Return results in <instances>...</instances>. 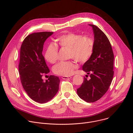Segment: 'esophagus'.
Masks as SVG:
<instances>
[{
    "mask_svg": "<svg viewBox=\"0 0 133 133\" xmlns=\"http://www.w3.org/2000/svg\"><path fill=\"white\" fill-rule=\"evenodd\" d=\"M71 78H72L71 76H62V79H65V80L69 79H71Z\"/></svg>",
    "mask_w": 133,
    "mask_h": 133,
    "instance_id": "esophagus-1",
    "label": "esophagus"
}]
</instances>
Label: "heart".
Masks as SVG:
<instances>
[{"label": "heart", "mask_w": 133, "mask_h": 133, "mask_svg": "<svg viewBox=\"0 0 133 133\" xmlns=\"http://www.w3.org/2000/svg\"><path fill=\"white\" fill-rule=\"evenodd\" d=\"M57 45L61 48H68V57L80 63L87 61L92 55L94 50V42L88 37H82L81 35L68 32L61 35L56 39ZM58 48L55 45H48L44 53L46 60L54 64L57 60ZM77 65L73 61H62L53 68L54 74L64 76H71Z\"/></svg>", "instance_id": "b5f03b06"}]
</instances>
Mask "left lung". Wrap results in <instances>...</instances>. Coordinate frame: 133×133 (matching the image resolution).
I'll return each mask as SVG.
<instances>
[{"label": "left lung", "mask_w": 133, "mask_h": 133, "mask_svg": "<svg viewBox=\"0 0 133 133\" xmlns=\"http://www.w3.org/2000/svg\"><path fill=\"white\" fill-rule=\"evenodd\" d=\"M89 25L94 35V50L91 57L82 66V70L90 74V79L84 78L77 94L84 101L94 102L107 92L112 81L114 54L106 34L96 26Z\"/></svg>", "instance_id": "obj_1"}]
</instances>
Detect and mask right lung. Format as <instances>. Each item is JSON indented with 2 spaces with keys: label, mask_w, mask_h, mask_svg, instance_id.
<instances>
[{
  "label": "right lung",
  "mask_w": 133,
  "mask_h": 133,
  "mask_svg": "<svg viewBox=\"0 0 133 133\" xmlns=\"http://www.w3.org/2000/svg\"><path fill=\"white\" fill-rule=\"evenodd\" d=\"M53 32L33 33L27 36L20 48L19 72L24 90L30 98L40 103L52 100L59 90L60 80L50 75L45 81L43 74L50 72L42 54L46 40Z\"/></svg>",
  "instance_id": "right-lung-1"
}]
</instances>
